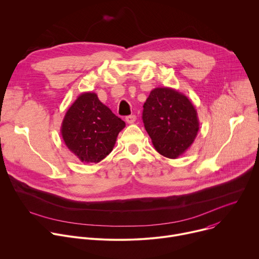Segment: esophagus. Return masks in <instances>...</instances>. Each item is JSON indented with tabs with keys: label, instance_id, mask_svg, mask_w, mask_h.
Returning a JSON list of instances; mask_svg holds the SVG:
<instances>
[{
	"label": "esophagus",
	"instance_id": "obj_1",
	"mask_svg": "<svg viewBox=\"0 0 259 259\" xmlns=\"http://www.w3.org/2000/svg\"><path fill=\"white\" fill-rule=\"evenodd\" d=\"M125 121L128 124H133L136 121V115H128V116L125 117Z\"/></svg>",
	"mask_w": 259,
	"mask_h": 259
}]
</instances>
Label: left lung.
Instances as JSON below:
<instances>
[{"label":"left lung","instance_id":"1","mask_svg":"<svg viewBox=\"0 0 259 259\" xmlns=\"http://www.w3.org/2000/svg\"><path fill=\"white\" fill-rule=\"evenodd\" d=\"M143 108V122L159 154L175 159L191 146L199 122L194 106L185 95L170 88H156Z\"/></svg>","mask_w":259,"mask_h":259}]
</instances>
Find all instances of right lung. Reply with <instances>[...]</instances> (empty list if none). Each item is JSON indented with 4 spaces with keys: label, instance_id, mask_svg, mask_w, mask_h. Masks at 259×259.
<instances>
[{
    "label": "right lung",
    "instance_id": "1",
    "mask_svg": "<svg viewBox=\"0 0 259 259\" xmlns=\"http://www.w3.org/2000/svg\"><path fill=\"white\" fill-rule=\"evenodd\" d=\"M125 122L95 93H83L68 109L61 134L66 146L82 162H100L114 148Z\"/></svg>",
    "mask_w": 259,
    "mask_h": 259
}]
</instances>
